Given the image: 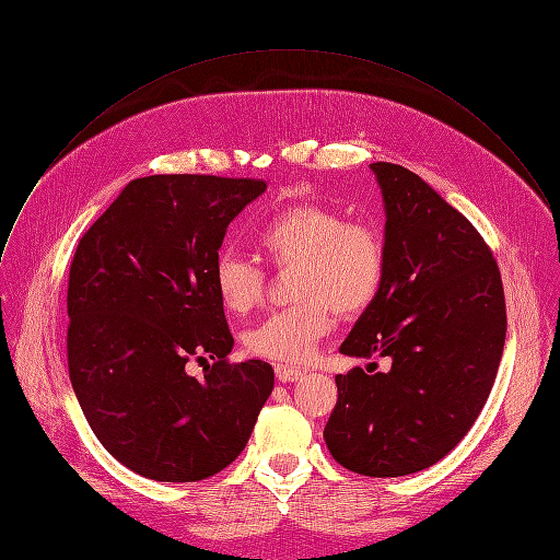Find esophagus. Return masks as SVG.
Masks as SVG:
<instances>
[{
	"label": "esophagus",
	"mask_w": 560,
	"mask_h": 560,
	"mask_svg": "<svg viewBox=\"0 0 560 560\" xmlns=\"http://www.w3.org/2000/svg\"><path fill=\"white\" fill-rule=\"evenodd\" d=\"M275 374H277L279 383H294V381H300L304 376V369L302 366H290V364H277Z\"/></svg>",
	"instance_id": "esophagus-1"
}]
</instances>
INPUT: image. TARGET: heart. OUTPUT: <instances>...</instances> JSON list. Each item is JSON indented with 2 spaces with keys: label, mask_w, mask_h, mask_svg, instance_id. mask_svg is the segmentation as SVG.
<instances>
[{
  "label": "heart",
  "mask_w": 560,
  "mask_h": 560,
  "mask_svg": "<svg viewBox=\"0 0 560 560\" xmlns=\"http://www.w3.org/2000/svg\"><path fill=\"white\" fill-rule=\"evenodd\" d=\"M256 247L277 268H294V304L268 313L245 332L252 355L275 362H304L335 324V311L360 315L378 296L387 252L381 232L342 211L302 202L264 220L254 232ZM213 285L230 313L252 311L266 290V272L234 249L213 260Z\"/></svg>",
  "instance_id": "obj_1"
}]
</instances>
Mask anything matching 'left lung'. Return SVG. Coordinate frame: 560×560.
<instances>
[{
	"label": "left lung",
	"mask_w": 560,
	"mask_h": 560,
	"mask_svg": "<svg viewBox=\"0 0 560 560\" xmlns=\"http://www.w3.org/2000/svg\"><path fill=\"white\" fill-rule=\"evenodd\" d=\"M371 171L387 215V270L340 351L389 358V369L335 376L324 439L345 468L400 477L443 459L472 428L495 383L506 306L493 252L470 220L405 166Z\"/></svg>",
	"instance_id": "8db88e82"
}]
</instances>
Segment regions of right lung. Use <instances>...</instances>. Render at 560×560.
I'll return each instance as SVG.
<instances>
[{"label": "right lung", "mask_w": 560, "mask_h": 560, "mask_svg": "<svg viewBox=\"0 0 560 560\" xmlns=\"http://www.w3.org/2000/svg\"><path fill=\"white\" fill-rule=\"evenodd\" d=\"M266 189L247 177L132 179L73 254L71 387L103 448L148 479L228 468L272 394L268 362L228 360L234 338L213 285L230 222ZM191 359L202 380L185 371Z\"/></svg>", "instance_id": "obj_1"}]
</instances>
